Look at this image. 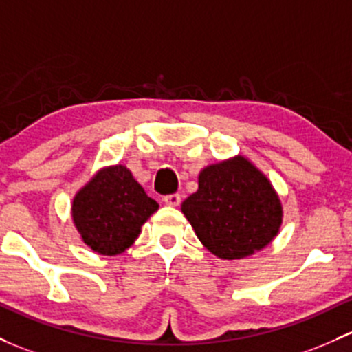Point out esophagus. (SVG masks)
Masks as SVG:
<instances>
[{
  "label": "esophagus",
  "instance_id": "1",
  "mask_svg": "<svg viewBox=\"0 0 352 352\" xmlns=\"http://www.w3.org/2000/svg\"><path fill=\"white\" fill-rule=\"evenodd\" d=\"M164 202L166 206H179L180 204V195L179 194H170V195H165L164 197Z\"/></svg>",
  "mask_w": 352,
  "mask_h": 352
}]
</instances>
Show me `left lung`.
Segmentation results:
<instances>
[{
    "label": "left lung",
    "instance_id": "8db88e82",
    "mask_svg": "<svg viewBox=\"0 0 352 352\" xmlns=\"http://www.w3.org/2000/svg\"><path fill=\"white\" fill-rule=\"evenodd\" d=\"M182 212L210 253L224 260L244 258L272 241L282 224V204L268 179L236 157L207 166Z\"/></svg>",
    "mask_w": 352,
    "mask_h": 352
}]
</instances>
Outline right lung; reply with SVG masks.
I'll return each instance as SVG.
<instances>
[{
    "label": "right lung",
    "instance_id": "1",
    "mask_svg": "<svg viewBox=\"0 0 352 352\" xmlns=\"http://www.w3.org/2000/svg\"><path fill=\"white\" fill-rule=\"evenodd\" d=\"M158 209L123 165L102 168L74 197L72 217L82 241L96 253H123Z\"/></svg>",
    "mask_w": 352,
    "mask_h": 352
}]
</instances>
